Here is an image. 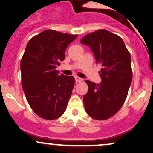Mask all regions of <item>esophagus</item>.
Instances as JSON below:
<instances>
[{
    "label": "esophagus",
    "mask_w": 153,
    "mask_h": 153,
    "mask_svg": "<svg viewBox=\"0 0 153 153\" xmlns=\"http://www.w3.org/2000/svg\"><path fill=\"white\" fill-rule=\"evenodd\" d=\"M75 81H76L77 82H80L82 81V79L81 78H80V77L76 76L75 78Z\"/></svg>",
    "instance_id": "esophagus-1"
}]
</instances>
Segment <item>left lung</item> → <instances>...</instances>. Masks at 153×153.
<instances>
[{"label":"left lung","mask_w":153,"mask_h":153,"mask_svg":"<svg viewBox=\"0 0 153 153\" xmlns=\"http://www.w3.org/2000/svg\"><path fill=\"white\" fill-rule=\"evenodd\" d=\"M80 42L90 47L96 63L102 67L101 83L85 80V111L93 119L105 120L114 115L127 99L132 80L130 54L122 39L106 29L85 35Z\"/></svg>","instance_id":"obj_1"}]
</instances>
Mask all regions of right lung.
<instances>
[{
    "instance_id": "obj_1",
    "label": "right lung",
    "mask_w": 153,
    "mask_h": 153,
    "mask_svg": "<svg viewBox=\"0 0 153 153\" xmlns=\"http://www.w3.org/2000/svg\"><path fill=\"white\" fill-rule=\"evenodd\" d=\"M78 35L45 30L32 37L21 60L22 85L35 114L53 120L66 109L75 84L73 76L56 70L65 59V52Z\"/></svg>"
}]
</instances>
